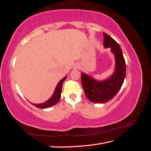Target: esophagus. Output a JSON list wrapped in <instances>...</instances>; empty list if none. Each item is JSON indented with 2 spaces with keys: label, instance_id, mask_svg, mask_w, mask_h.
Wrapping results in <instances>:
<instances>
[{
  "label": "esophagus",
  "instance_id": "1",
  "mask_svg": "<svg viewBox=\"0 0 151 151\" xmlns=\"http://www.w3.org/2000/svg\"><path fill=\"white\" fill-rule=\"evenodd\" d=\"M78 66H78V64H76V65H75V68H78Z\"/></svg>",
  "mask_w": 151,
  "mask_h": 151
}]
</instances>
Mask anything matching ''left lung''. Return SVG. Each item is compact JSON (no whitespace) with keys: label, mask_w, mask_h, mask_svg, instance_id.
Listing matches in <instances>:
<instances>
[{"label":"left lung","mask_w":151,"mask_h":151,"mask_svg":"<svg viewBox=\"0 0 151 151\" xmlns=\"http://www.w3.org/2000/svg\"><path fill=\"white\" fill-rule=\"evenodd\" d=\"M104 47L111 48L115 57V70L106 80L99 81L86 74L81 73L83 90L89 101L96 103H106L118 93L126 76V63L119 45L106 33H103Z\"/></svg>","instance_id":"1"}]
</instances>
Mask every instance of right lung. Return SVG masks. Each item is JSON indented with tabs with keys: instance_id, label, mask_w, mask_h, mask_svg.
I'll return each instance as SVG.
<instances>
[{
	"instance_id": "right-lung-1",
	"label": "right lung",
	"mask_w": 151,
	"mask_h": 151,
	"mask_svg": "<svg viewBox=\"0 0 151 151\" xmlns=\"http://www.w3.org/2000/svg\"><path fill=\"white\" fill-rule=\"evenodd\" d=\"M66 78V76H65L62 80H60L58 83L57 84V86H56V88L55 90L54 93H53L52 96L50 97V98L48 99L47 101L43 103H40V104H32L33 105H35V106L38 107V108L40 109H47L49 108V107L52 106L55 104H57L58 101H59L60 99V94H61V90H62V85L63 83H64V81H65V79Z\"/></svg>"
}]
</instances>
